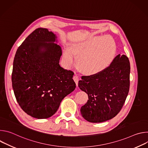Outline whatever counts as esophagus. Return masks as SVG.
<instances>
[{"label": "esophagus", "mask_w": 148, "mask_h": 148, "mask_svg": "<svg viewBox=\"0 0 148 148\" xmlns=\"http://www.w3.org/2000/svg\"><path fill=\"white\" fill-rule=\"evenodd\" d=\"M73 79L75 81L77 87L78 86V80H79V77L77 75H75L73 77Z\"/></svg>", "instance_id": "34e87169"}]
</instances>
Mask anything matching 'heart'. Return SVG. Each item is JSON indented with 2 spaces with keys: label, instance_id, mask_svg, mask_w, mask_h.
Masks as SVG:
<instances>
[{
  "label": "heart",
  "instance_id": "b5f03b06",
  "mask_svg": "<svg viewBox=\"0 0 148 148\" xmlns=\"http://www.w3.org/2000/svg\"><path fill=\"white\" fill-rule=\"evenodd\" d=\"M71 49L67 48L63 53V60L69 69L78 64L80 70L86 74H94L107 69L116 54V46L110 36H95L73 43Z\"/></svg>",
  "mask_w": 148,
  "mask_h": 148
}]
</instances>
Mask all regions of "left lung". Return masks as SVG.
Wrapping results in <instances>:
<instances>
[{"label": "left lung", "mask_w": 148, "mask_h": 148, "mask_svg": "<svg viewBox=\"0 0 148 148\" xmlns=\"http://www.w3.org/2000/svg\"><path fill=\"white\" fill-rule=\"evenodd\" d=\"M130 69L128 58L118 54L102 71L81 77L78 87L88 96L80 110L84 119L99 123L113 118L119 112L129 92Z\"/></svg>", "instance_id": "1"}]
</instances>
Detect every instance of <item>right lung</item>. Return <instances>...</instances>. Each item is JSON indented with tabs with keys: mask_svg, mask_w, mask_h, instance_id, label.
I'll list each match as a JSON object with an SVG mask.
<instances>
[{
	"mask_svg": "<svg viewBox=\"0 0 148 148\" xmlns=\"http://www.w3.org/2000/svg\"><path fill=\"white\" fill-rule=\"evenodd\" d=\"M57 36L38 28L16 53L12 74V87L20 107L27 114L46 119L58 110L61 101L73 92L74 73L61 67V47Z\"/></svg>",
	"mask_w": 148,
	"mask_h": 148,
	"instance_id": "add662e5",
	"label": "right lung"
}]
</instances>
